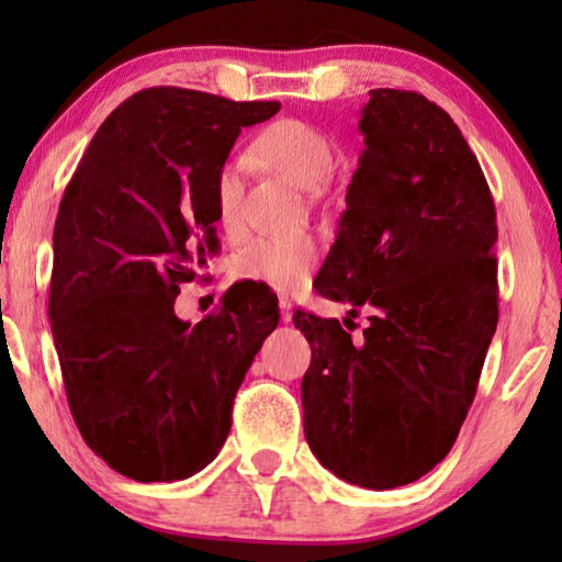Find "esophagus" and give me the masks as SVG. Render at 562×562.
Listing matches in <instances>:
<instances>
[{
	"label": "esophagus",
	"instance_id": "34e87169",
	"mask_svg": "<svg viewBox=\"0 0 562 562\" xmlns=\"http://www.w3.org/2000/svg\"><path fill=\"white\" fill-rule=\"evenodd\" d=\"M280 315L284 325H290L292 322V297L290 294H280Z\"/></svg>",
	"mask_w": 562,
	"mask_h": 562
}]
</instances>
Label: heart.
<instances>
[{
    "label": "heart",
    "mask_w": 562,
    "mask_h": 562,
    "mask_svg": "<svg viewBox=\"0 0 562 562\" xmlns=\"http://www.w3.org/2000/svg\"><path fill=\"white\" fill-rule=\"evenodd\" d=\"M255 154L294 186L317 190L335 164V150L327 133L300 119H280L255 138ZM240 170L221 168L215 180V203L221 225L227 231L240 211ZM319 260V247L307 235L255 237L235 255L233 270L240 280L270 284L274 290H297L310 280Z\"/></svg>",
    "instance_id": "b5f03b06"
}]
</instances>
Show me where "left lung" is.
<instances>
[{
    "instance_id": "obj_1",
    "label": "left lung",
    "mask_w": 562,
    "mask_h": 562,
    "mask_svg": "<svg viewBox=\"0 0 562 562\" xmlns=\"http://www.w3.org/2000/svg\"><path fill=\"white\" fill-rule=\"evenodd\" d=\"M317 292L369 312L351 341L339 319L297 312L312 361L304 436L337 479L406 486L451 451L498 325L496 207L459 126L416 91L374 89Z\"/></svg>"
}]
</instances>
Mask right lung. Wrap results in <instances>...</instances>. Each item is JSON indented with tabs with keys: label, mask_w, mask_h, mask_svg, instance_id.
I'll use <instances>...</instances> for the list:
<instances>
[{
	"label": "right lung",
	"mask_w": 562,
	"mask_h": 562,
	"mask_svg": "<svg viewBox=\"0 0 562 562\" xmlns=\"http://www.w3.org/2000/svg\"><path fill=\"white\" fill-rule=\"evenodd\" d=\"M278 111L144 89L101 123L64 190L49 319L66 398L89 449L133 481H183L215 459L278 327L262 284H233L198 325L173 310L217 252L215 180L235 138Z\"/></svg>",
	"instance_id": "add662e5"
}]
</instances>
